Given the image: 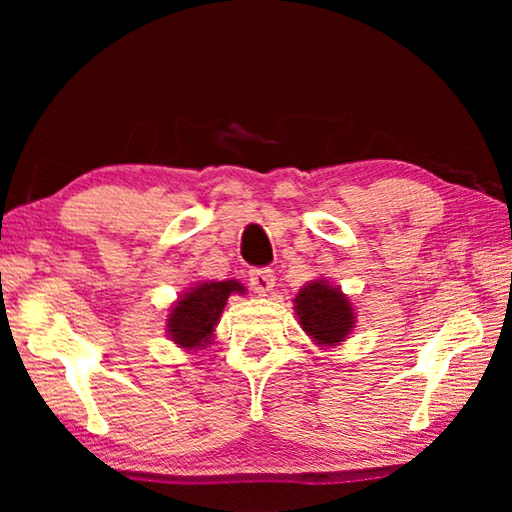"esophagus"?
<instances>
[{
	"label": "esophagus",
	"mask_w": 512,
	"mask_h": 512,
	"mask_svg": "<svg viewBox=\"0 0 512 512\" xmlns=\"http://www.w3.org/2000/svg\"><path fill=\"white\" fill-rule=\"evenodd\" d=\"M248 280H250V289L259 293V296H264V293L273 289L275 275L271 268H253V271L248 273Z\"/></svg>",
	"instance_id": "esophagus-1"
}]
</instances>
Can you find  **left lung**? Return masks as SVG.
Wrapping results in <instances>:
<instances>
[{
  "label": "left lung",
  "instance_id": "8db88e82",
  "mask_svg": "<svg viewBox=\"0 0 512 512\" xmlns=\"http://www.w3.org/2000/svg\"><path fill=\"white\" fill-rule=\"evenodd\" d=\"M296 314L302 329L320 345L341 343L350 334L354 314L350 300L339 289H332L327 282L316 280L302 287L296 296Z\"/></svg>",
  "mask_w": 512,
  "mask_h": 512
}]
</instances>
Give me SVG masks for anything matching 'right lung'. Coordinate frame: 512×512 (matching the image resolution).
<instances>
[{"label":"right lung","instance_id":"obj_1","mask_svg":"<svg viewBox=\"0 0 512 512\" xmlns=\"http://www.w3.org/2000/svg\"><path fill=\"white\" fill-rule=\"evenodd\" d=\"M244 293V284L228 282H203L196 289L185 293L176 302L169 316V336L180 348H201L210 343L214 325L225 307L230 293Z\"/></svg>","mask_w":512,"mask_h":512}]
</instances>
